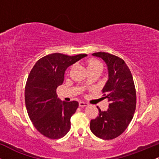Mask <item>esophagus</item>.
Wrapping results in <instances>:
<instances>
[{"mask_svg":"<svg viewBox=\"0 0 159 159\" xmlns=\"http://www.w3.org/2000/svg\"><path fill=\"white\" fill-rule=\"evenodd\" d=\"M87 105H88V103L86 102H82V101L79 102V106L80 107H84L87 106Z\"/></svg>","mask_w":159,"mask_h":159,"instance_id":"obj_1","label":"esophagus"}]
</instances>
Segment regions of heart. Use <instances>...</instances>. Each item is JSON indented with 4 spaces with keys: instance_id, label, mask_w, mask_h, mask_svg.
Listing matches in <instances>:
<instances>
[{
    "instance_id": "heart-1",
    "label": "heart",
    "mask_w": 159,
    "mask_h": 159,
    "mask_svg": "<svg viewBox=\"0 0 159 159\" xmlns=\"http://www.w3.org/2000/svg\"><path fill=\"white\" fill-rule=\"evenodd\" d=\"M87 69H102V66L100 63L99 61H98L97 60L95 59H91L89 60L87 63Z\"/></svg>"
}]
</instances>
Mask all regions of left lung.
<instances>
[{"label":"left lung","instance_id":"8db88e82","mask_svg":"<svg viewBox=\"0 0 159 159\" xmlns=\"http://www.w3.org/2000/svg\"><path fill=\"white\" fill-rule=\"evenodd\" d=\"M108 69V81L102 89L103 98L110 102L106 111L98 107V115L91 120L90 130L98 138L112 140L123 134L132 121L136 108V90L132 75L123 59L106 52L93 53Z\"/></svg>","mask_w":159,"mask_h":159}]
</instances>
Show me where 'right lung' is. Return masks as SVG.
Listing matches in <instances>:
<instances>
[{"instance_id":"obj_1","label":"right lung","mask_w":159,"mask_h":159,"mask_svg":"<svg viewBox=\"0 0 159 159\" xmlns=\"http://www.w3.org/2000/svg\"><path fill=\"white\" fill-rule=\"evenodd\" d=\"M86 56L48 54L36 62L29 74L25 91L27 114L34 127L46 138L59 139L70 129L71 116L78 102H61L56 90L64 81L66 69Z\"/></svg>"}]
</instances>
